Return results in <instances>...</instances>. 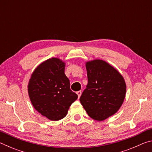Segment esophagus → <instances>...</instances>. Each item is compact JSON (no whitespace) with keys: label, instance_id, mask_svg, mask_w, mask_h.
Masks as SVG:
<instances>
[{"label":"esophagus","instance_id":"1","mask_svg":"<svg viewBox=\"0 0 152 152\" xmlns=\"http://www.w3.org/2000/svg\"><path fill=\"white\" fill-rule=\"evenodd\" d=\"M76 93H77V94H78V98L80 97V96H81V94H82V92H81V91H78V92H76Z\"/></svg>","mask_w":152,"mask_h":152}]
</instances>
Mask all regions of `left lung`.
<instances>
[{
	"mask_svg": "<svg viewBox=\"0 0 152 152\" xmlns=\"http://www.w3.org/2000/svg\"><path fill=\"white\" fill-rule=\"evenodd\" d=\"M86 68L88 84L80 101L92 119L103 121L117 113L122 105L125 82L116 69L103 60L88 61Z\"/></svg>",
	"mask_w": 152,
	"mask_h": 152,
	"instance_id": "1",
	"label": "left lung"
}]
</instances>
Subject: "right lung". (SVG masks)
Listing matches in <instances>:
<instances>
[{"instance_id":"add662e5","label":"right lung","mask_w":152,"mask_h":152,"mask_svg":"<svg viewBox=\"0 0 152 152\" xmlns=\"http://www.w3.org/2000/svg\"><path fill=\"white\" fill-rule=\"evenodd\" d=\"M64 69L65 64L60 59H49L37 67L28 84L33 107L51 121L65 117L69 107L78 99V95L70 89Z\"/></svg>"}]
</instances>
